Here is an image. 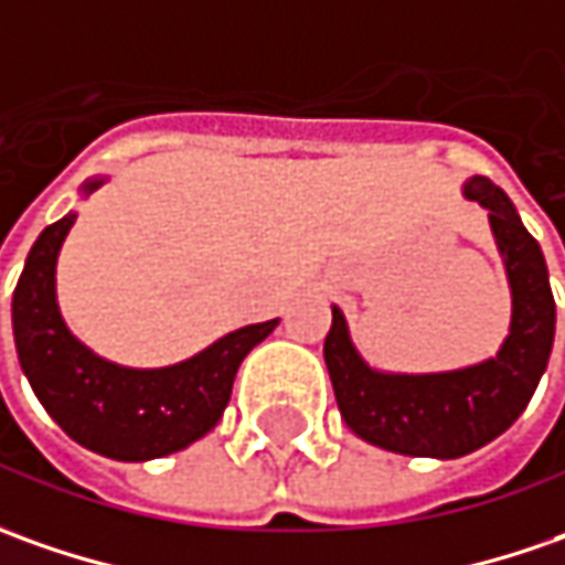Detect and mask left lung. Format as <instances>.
Returning <instances> with one entry per match:
<instances>
[{
    "instance_id": "1",
    "label": "left lung",
    "mask_w": 565,
    "mask_h": 565,
    "mask_svg": "<svg viewBox=\"0 0 565 565\" xmlns=\"http://www.w3.org/2000/svg\"><path fill=\"white\" fill-rule=\"evenodd\" d=\"M462 193L488 209L513 290L510 338L494 360L438 375L379 372L356 353L343 312L331 306L324 365L343 422L362 440L403 457L457 459L503 435L529 406L554 347L556 302L541 246L488 178H472Z\"/></svg>"
}]
</instances>
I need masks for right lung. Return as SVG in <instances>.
<instances>
[{"label":"right lung","mask_w":565,"mask_h":565,"mask_svg":"<svg viewBox=\"0 0 565 565\" xmlns=\"http://www.w3.org/2000/svg\"><path fill=\"white\" fill-rule=\"evenodd\" d=\"M103 178L87 181L93 193ZM74 212L50 224L28 253L11 300L18 360L58 428L93 454L121 462L168 457L209 435L231 399L244 356L278 319L246 324L166 369H127L96 356L68 331L55 302V263Z\"/></svg>","instance_id":"right-lung-1"}]
</instances>
